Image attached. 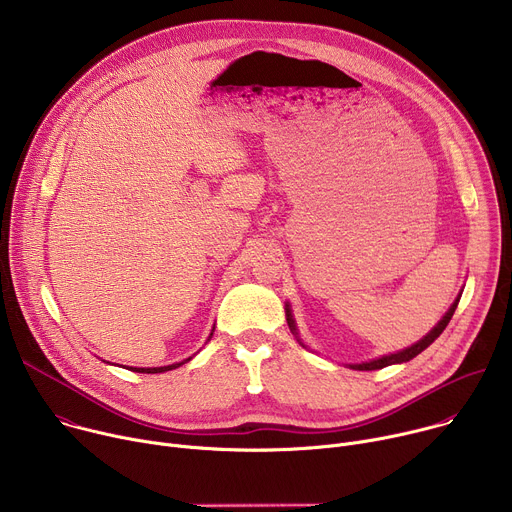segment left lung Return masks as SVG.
Returning <instances> with one entry per match:
<instances>
[{"instance_id": "8db88e82", "label": "left lung", "mask_w": 512, "mask_h": 512, "mask_svg": "<svg viewBox=\"0 0 512 512\" xmlns=\"http://www.w3.org/2000/svg\"><path fill=\"white\" fill-rule=\"evenodd\" d=\"M460 298H462V294L454 300V304H452L450 310L444 314V318H442L440 322H437V324H435L421 340H417L415 344H411V346H407V348H403V350H399V352L373 358V360H369V362H352V364H346V367H348V369H354V371H377V369L389 367V364H401V362H407V360L415 358L419 352H423L437 336H440V334L446 330V326L450 324V320H452V316H454V312H456V308H458ZM285 318H287V326H289L291 334H294V336L298 338V342H300L304 348H308V346L302 342V338H300V332H298V326H296L294 314H291L289 304H285Z\"/></svg>"}]
</instances>
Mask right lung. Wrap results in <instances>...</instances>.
I'll return each instance as SVG.
<instances>
[{
    "instance_id": "right-lung-1",
    "label": "right lung",
    "mask_w": 512,
    "mask_h": 512,
    "mask_svg": "<svg viewBox=\"0 0 512 512\" xmlns=\"http://www.w3.org/2000/svg\"><path fill=\"white\" fill-rule=\"evenodd\" d=\"M212 332H214V326H212V330H210V334H208V340L212 338ZM206 340V342H208ZM192 358V356H190ZM190 358H186V360H182V362H174V364H168V367H152V369H137V367H129L133 373H148V375H156V373H166V371H172V369H178V367H182L184 362H188Z\"/></svg>"
}]
</instances>
